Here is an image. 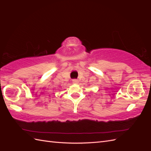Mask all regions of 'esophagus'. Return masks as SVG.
I'll list each match as a JSON object with an SVG mask.
<instances>
[{"instance_id":"obj_1","label":"esophagus","mask_w":151,"mask_h":151,"mask_svg":"<svg viewBox=\"0 0 151 151\" xmlns=\"http://www.w3.org/2000/svg\"><path fill=\"white\" fill-rule=\"evenodd\" d=\"M72 83L74 84H77V83H78V80L76 79H72Z\"/></svg>"}]
</instances>
